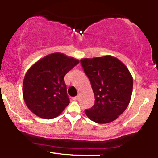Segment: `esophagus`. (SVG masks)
Wrapping results in <instances>:
<instances>
[{"label": "esophagus", "instance_id": "esophagus-1", "mask_svg": "<svg viewBox=\"0 0 158 158\" xmlns=\"http://www.w3.org/2000/svg\"><path fill=\"white\" fill-rule=\"evenodd\" d=\"M78 99H79V96H77V97H73V100H77Z\"/></svg>", "mask_w": 158, "mask_h": 158}]
</instances>
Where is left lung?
Returning <instances> with one entry per match:
<instances>
[{
  "instance_id": "obj_1",
  "label": "left lung",
  "mask_w": 158,
  "mask_h": 158,
  "mask_svg": "<svg viewBox=\"0 0 158 158\" xmlns=\"http://www.w3.org/2000/svg\"><path fill=\"white\" fill-rule=\"evenodd\" d=\"M81 66L91 84L95 103L85 114L90 120L103 124L115 120L131 100L133 78L121 61L111 56L82 59Z\"/></svg>"
}]
</instances>
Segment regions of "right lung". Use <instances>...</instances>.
Returning a JSON list of instances; mask_svg holds the SVG:
<instances>
[{
    "instance_id": "obj_1",
    "label": "right lung",
    "mask_w": 158,
    "mask_h": 158,
    "mask_svg": "<svg viewBox=\"0 0 158 158\" xmlns=\"http://www.w3.org/2000/svg\"><path fill=\"white\" fill-rule=\"evenodd\" d=\"M79 63L61 52L49 54L27 70L23 82L27 106L43 119L58 117L70 103L64 76Z\"/></svg>"
}]
</instances>
